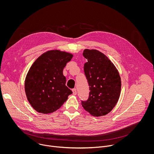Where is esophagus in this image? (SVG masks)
<instances>
[{
  "label": "esophagus",
  "mask_w": 154,
  "mask_h": 154,
  "mask_svg": "<svg viewBox=\"0 0 154 154\" xmlns=\"http://www.w3.org/2000/svg\"><path fill=\"white\" fill-rule=\"evenodd\" d=\"M72 92H73V94L74 95H76V94H77V91H76V88L73 89H72Z\"/></svg>",
  "instance_id": "1"
}]
</instances>
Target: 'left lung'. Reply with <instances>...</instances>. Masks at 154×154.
<instances>
[{"mask_svg":"<svg viewBox=\"0 0 154 154\" xmlns=\"http://www.w3.org/2000/svg\"><path fill=\"white\" fill-rule=\"evenodd\" d=\"M85 75L89 86L88 100L82 106L88 112L100 117L107 114L116 105L121 92V78L118 70L110 59L95 49H85Z\"/></svg>","mask_w":154,"mask_h":154,"instance_id":"8db88e82","label":"left lung"}]
</instances>
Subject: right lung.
I'll use <instances>...</instances> for the list:
<instances>
[{"label": "right lung", "instance_id": "right-lung-1", "mask_svg": "<svg viewBox=\"0 0 154 154\" xmlns=\"http://www.w3.org/2000/svg\"><path fill=\"white\" fill-rule=\"evenodd\" d=\"M73 54L59 50H48L29 68L25 80V91L32 108L49 114L61 107L72 94L66 86L63 70Z\"/></svg>", "mask_w": 154, "mask_h": 154}]
</instances>
